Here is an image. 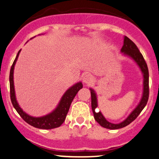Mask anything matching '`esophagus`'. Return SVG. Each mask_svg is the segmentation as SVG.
<instances>
[{"mask_svg": "<svg viewBox=\"0 0 159 159\" xmlns=\"http://www.w3.org/2000/svg\"><path fill=\"white\" fill-rule=\"evenodd\" d=\"M94 81V78L92 75L90 74H86L83 77V82L85 83L86 84H90Z\"/></svg>", "mask_w": 159, "mask_h": 159, "instance_id": "obj_1", "label": "esophagus"}]
</instances>
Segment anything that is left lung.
Wrapping results in <instances>:
<instances>
[{"label":"left lung","instance_id":"8db88e82","mask_svg":"<svg viewBox=\"0 0 159 159\" xmlns=\"http://www.w3.org/2000/svg\"><path fill=\"white\" fill-rule=\"evenodd\" d=\"M121 52L124 53L126 55L131 57L134 61L138 63L139 66L143 74V93L142 96L141 101L140 102L139 105L137 106V107L134 111L131 113V114L124 120L123 122L119 124H114L111 123L110 122L107 121L106 119L103 116L101 112H97L96 108H97V98H96V95L95 93L94 90L90 89L91 92V107H92L93 113L94 118L96 121L101 126L104 128H106L108 129H118L123 128L126 125H129L132 122L134 121L138 116V115L140 114L142 110L144 108V107L147 105L149 98V70L147 64L144 60L143 55L140 52L139 49L138 48L137 45L127 36L124 37V44L122 47Z\"/></svg>","mask_w":159,"mask_h":159}]
</instances>
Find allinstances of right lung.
Returning a JSON list of instances; mask_svg holds the SVG:
<instances>
[{
    "instance_id": "add662e5",
    "label": "right lung",
    "mask_w": 159,
    "mask_h": 159,
    "mask_svg": "<svg viewBox=\"0 0 159 159\" xmlns=\"http://www.w3.org/2000/svg\"><path fill=\"white\" fill-rule=\"evenodd\" d=\"M21 51V50H20ZM18 52L17 56H16L15 61L12 63V66L10 69V98L12 102V105L15 107L18 114L20 115L22 119L25 120L26 123L32 126L38 128V129H52L54 128H57L63 124L66 119L67 113L69 110L71 103L72 100L76 96L77 93L79 91L80 89L83 87L81 82L77 83L76 84L72 86L71 88H69L65 94L62 97L61 102L57 108L53 111L52 113L49 114L46 116H43V117H33V116H29L25 114L24 111L21 110V107L18 105L17 101L16 99L15 90H14V84H13V70L14 66L16 64V62L17 61V58L19 57V52Z\"/></svg>"
}]
</instances>
